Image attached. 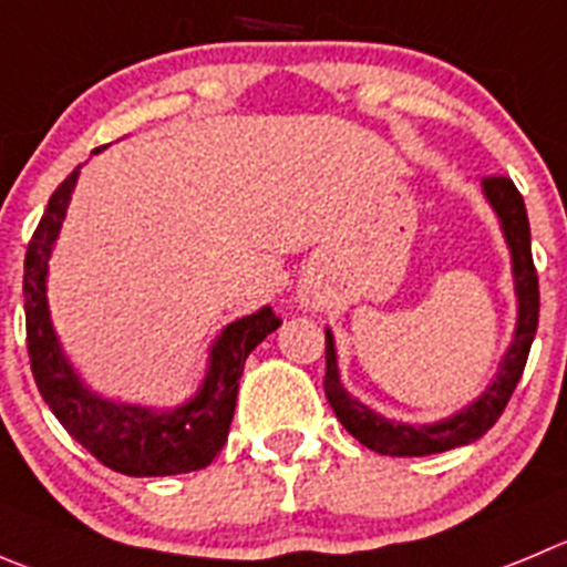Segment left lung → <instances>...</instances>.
<instances>
[{
	"instance_id": "8db88e82",
	"label": "left lung",
	"mask_w": 567,
	"mask_h": 567,
	"mask_svg": "<svg viewBox=\"0 0 567 567\" xmlns=\"http://www.w3.org/2000/svg\"><path fill=\"white\" fill-rule=\"evenodd\" d=\"M484 195L489 206L498 212L501 229H504L506 243L512 251V274H515V293H517V327L509 349H506L504 361H501L498 374L486 385L484 394L462 409L458 414L447 416L433 425H405L380 416L369 405L358 403L355 396L349 394L338 378V355L332 332L327 330V374H324V394L330 400L332 411L341 420L352 436L369 451L383 453V456H431V453L453 451L462 444L475 442L484 436L498 416L504 414L509 403L512 391L520 380L523 369L528 361V349H532L534 332H537L539 319V285L537 268L532 259V231H528V215L523 195L506 176L484 178Z\"/></svg>"
}]
</instances>
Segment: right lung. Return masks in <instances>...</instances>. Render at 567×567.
Wrapping results in <instances>:
<instances>
[{
	"label": "right lung",
	"mask_w": 567,
	"mask_h": 567,
	"mask_svg": "<svg viewBox=\"0 0 567 567\" xmlns=\"http://www.w3.org/2000/svg\"><path fill=\"white\" fill-rule=\"evenodd\" d=\"M100 151V147H97ZM94 151V153H97ZM78 173L72 171L52 193L24 257V319L35 385L69 436L81 442L100 464L123 475H178L204 470L229 436L237 389L246 358L282 321L271 308L237 319L209 349L204 385L189 403L156 411L111 403L83 385L58 343L47 305V262L58 240Z\"/></svg>",
	"instance_id": "obj_1"
}]
</instances>
